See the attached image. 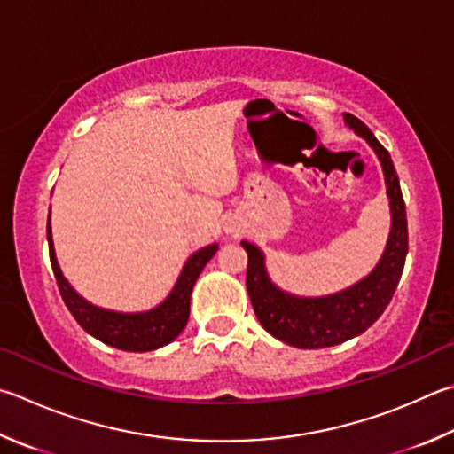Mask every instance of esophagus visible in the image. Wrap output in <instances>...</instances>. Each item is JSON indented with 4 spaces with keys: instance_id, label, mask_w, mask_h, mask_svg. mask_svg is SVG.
<instances>
[{
    "instance_id": "34e87169",
    "label": "esophagus",
    "mask_w": 454,
    "mask_h": 454,
    "mask_svg": "<svg viewBox=\"0 0 454 454\" xmlns=\"http://www.w3.org/2000/svg\"><path fill=\"white\" fill-rule=\"evenodd\" d=\"M226 230H228L230 234H236V230H238V228H236L234 224H230V226H226Z\"/></svg>"
}]
</instances>
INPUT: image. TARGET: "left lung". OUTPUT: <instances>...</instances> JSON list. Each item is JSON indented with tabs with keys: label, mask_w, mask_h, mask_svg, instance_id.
I'll list each match as a JSON object with an SVG mask.
<instances>
[{
	"label": "left lung",
	"mask_w": 454,
	"mask_h": 454,
	"mask_svg": "<svg viewBox=\"0 0 454 454\" xmlns=\"http://www.w3.org/2000/svg\"><path fill=\"white\" fill-rule=\"evenodd\" d=\"M343 121L353 133L373 148L383 168L391 210V230L375 268L340 292L327 295H295L271 282L266 268V254L260 246L242 240L244 250L248 252L246 290H248L255 317L270 335L298 349L333 348V345L353 340L369 325H373L389 306L407 258V212L391 154L353 114L343 113Z\"/></svg>",
	"instance_id": "left-lung-1"
}]
</instances>
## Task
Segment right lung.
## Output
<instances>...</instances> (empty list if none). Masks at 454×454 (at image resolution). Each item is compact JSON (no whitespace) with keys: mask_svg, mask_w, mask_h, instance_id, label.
<instances>
[{"mask_svg":"<svg viewBox=\"0 0 454 454\" xmlns=\"http://www.w3.org/2000/svg\"><path fill=\"white\" fill-rule=\"evenodd\" d=\"M47 242L49 258H51V268L57 286H59L61 298L73 313V317L77 319V324L89 335H93L95 340L111 345V348L135 353L154 351L176 340L180 332L186 327L188 316H191V295L196 279H199L200 271L218 250V244L212 242L188 255L176 278V284L172 286L170 294L159 306L145 311H117L90 303L65 278L53 246L51 208H49L47 218Z\"/></svg>","mask_w":454,"mask_h":454,"instance_id":"right-lung-1","label":"right lung"}]
</instances>
